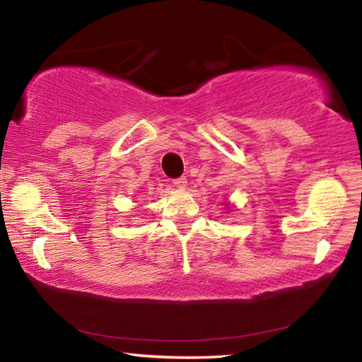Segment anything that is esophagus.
<instances>
[{
    "instance_id": "34e87169",
    "label": "esophagus",
    "mask_w": 362,
    "mask_h": 362,
    "mask_svg": "<svg viewBox=\"0 0 362 362\" xmlns=\"http://www.w3.org/2000/svg\"><path fill=\"white\" fill-rule=\"evenodd\" d=\"M174 185L177 188H185L187 187V177H179V179H174Z\"/></svg>"
}]
</instances>
